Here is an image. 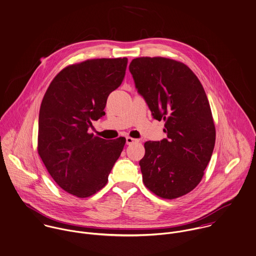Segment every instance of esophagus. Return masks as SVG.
Returning <instances> with one entry per match:
<instances>
[{
  "label": "esophagus",
  "instance_id": "obj_1",
  "mask_svg": "<svg viewBox=\"0 0 256 256\" xmlns=\"http://www.w3.org/2000/svg\"><path fill=\"white\" fill-rule=\"evenodd\" d=\"M138 142V140H134V138H130V136L126 138V144H128V145L132 144V143H134V142Z\"/></svg>",
  "mask_w": 256,
  "mask_h": 256
}]
</instances>
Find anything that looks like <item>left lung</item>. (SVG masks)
<instances>
[{
  "label": "left lung",
  "instance_id": "1",
  "mask_svg": "<svg viewBox=\"0 0 256 256\" xmlns=\"http://www.w3.org/2000/svg\"><path fill=\"white\" fill-rule=\"evenodd\" d=\"M130 72L153 118L165 120L167 134L161 142L144 143V184L162 198L182 196L200 182L215 145L206 93L192 70L174 60L136 58Z\"/></svg>",
  "mask_w": 256,
  "mask_h": 256
}]
</instances>
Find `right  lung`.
Wrapping results in <instances>:
<instances>
[{"label": "right lung", "mask_w": 256, "mask_h": 256, "mask_svg": "<svg viewBox=\"0 0 256 256\" xmlns=\"http://www.w3.org/2000/svg\"><path fill=\"white\" fill-rule=\"evenodd\" d=\"M126 58H93L60 70L48 87L39 112L38 154L64 190L80 198L104 188L124 138L106 140L88 134L105 116L109 94L122 84Z\"/></svg>", "instance_id": "1"}]
</instances>
